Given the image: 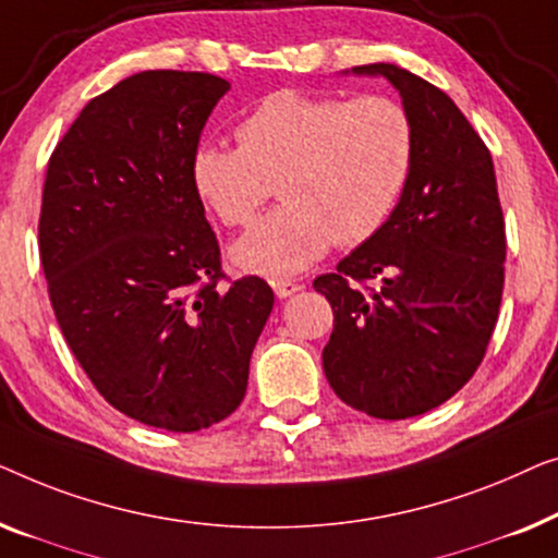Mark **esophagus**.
<instances>
[{
	"label": "esophagus",
	"instance_id": "34e87169",
	"mask_svg": "<svg viewBox=\"0 0 558 558\" xmlns=\"http://www.w3.org/2000/svg\"><path fill=\"white\" fill-rule=\"evenodd\" d=\"M301 288H303V282H298V280H288V278L272 280V290H276L278 298H290L293 293H298Z\"/></svg>",
	"mask_w": 558,
	"mask_h": 558
}]
</instances>
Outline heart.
Wrapping results in <instances>:
<instances>
[{
  "instance_id": "b5f03b06",
  "label": "heart",
  "mask_w": 558,
  "mask_h": 558,
  "mask_svg": "<svg viewBox=\"0 0 558 558\" xmlns=\"http://www.w3.org/2000/svg\"><path fill=\"white\" fill-rule=\"evenodd\" d=\"M238 141L199 146L192 174L227 227H247L280 184L286 204L232 247L242 270L268 278L301 272L333 242L372 240L414 167V123L399 100L384 96L270 93L238 125Z\"/></svg>"
}]
</instances>
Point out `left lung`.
<instances>
[{"instance_id": "obj_1", "label": "left lung", "mask_w": 558, "mask_h": 558, "mask_svg": "<svg viewBox=\"0 0 558 558\" xmlns=\"http://www.w3.org/2000/svg\"><path fill=\"white\" fill-rule=\"evenodd\" d=\"M414 123L410 184L372 240L313 280L333 308L331 389L376 420L417 417L477 372L504 298L506 222L488 146L410 70L374 62Z\"/></svg>"}]
</instances>
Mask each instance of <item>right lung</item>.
<instances>
[{"label": "right lung", "mask_w": 558, "mask_h": 558, "mask_svg": "<svg viewBox=\"0 0 558 558\" xmlns=\"http://www.w3.org/2000/svg\"><path fill=\"white\" fill-rule=\"evenodd\" d=\"M230 83L144 70L83 108L47 161L40 260L77 364L125 417L197 433L238 410L272 311L228 280L192 163Z\"/></svg>", "instance_id": "1"}]
</instances>
